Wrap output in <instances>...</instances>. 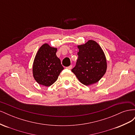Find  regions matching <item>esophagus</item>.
Here are the masks:
<instances>
[{
  "label": "esophagus",
  "instance_id": "1",
  "mask_svg": "<svg viewBox=\"0 0 135 135\" xmlns=\"http://www.w3.org/2000/svg\"><path fill=\"white\" fill-rule=\"evenodd\" d=\"M72 68H73V66H72V65H70V66H69L67 67V68H66V69H69V70H70V69H72Z\"/></svg>",
  "mask_w": 135,
  "mask_h": 135
}]
</instances>
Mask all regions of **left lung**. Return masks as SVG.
I'll return each mask as SVG.
<instances>
[{"label": "left lung", "mask_w": 135, "mask_h": 135, "mask_svg": "<svg viewBox=\"0 0 135 135\" xmlns=\"http://www.w3.org/2000/svg\"><path fill=\"white\" fill-rule=\"evenodd\" d=\"M78 59L71 71L80 82L89 85L98 82L107 71V59L103 50L96 42L89 40L78 46Z\"/></svg>", "instance_id": "obj_1"}]
</instances>
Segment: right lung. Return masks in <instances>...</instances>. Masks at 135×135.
Listing matches in <instances>:
<instances>
[{"label": "right lung", "instance_id": "1", "mask_svg": "<svg viewBox=\"0 0 135 135\" xmlns=\"http://www.w3.org/2000/svg\"><path fill=\"white\" fill-rule=\"evenodd\" d=\"M57 50V48L45 43L36 53L32 65V74L38 84L50 86L57 80L64 69L56 56Z\"/></svg>", "mask_w": 135, "mask_h": 135}]
</instances>
